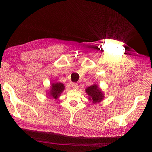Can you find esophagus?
I'll list each match as a JSON object with an SVG mask.
<instances>
[{"instance_id": "1", "label": "esophagus", "mask_w": 152, "mask_h": 152, "mask_svg": "<svg viewBox=\"0 0 152 152\" xmlns=\"http://www.w3.org/2000/svg\"><path fill=\"white\" fill-rule=\"evenodd\" d=\"M72 88L73 89H78V84L72 83Z\"/></svg>"}]
</instances>
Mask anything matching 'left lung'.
Returning <instances> with one entry per match:
<instances>
[{
    "label": "left lung",
    "mask_w": 152,
    "mask_h": 152,
    "mask_svg": "<svg viewBox=\"0 0 152 152\" xmlns=\"http://www.w3.org/2000/svg\"><path fill=\"white\" fill-rule=\"evenodd\" d=\"M86 93L88 94V99L90 101H92L93 104L99 103L101 102L104 98V92L101 88L96 84H93L85 89Z\"/></svg>",
    "instance_id": "left-lung-1"
}]
</instances>
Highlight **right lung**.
Returning a JSON list of instances; mask_svg holds the SVG:
<instances>
[{
	"mask_svg": "<svg viewBox=\"0 0 152 152\" xmlns=\"http://www.w3.org/2000/svg\"><path fill=\"white\" fill-rule=\"evenodd\" d=\"M65 89L64 84L61 82H52L51 83L50 88L46 92L48 98L53 99H58L61 96V94Z\"/></svg>",
	"mask_w": 152,
	"mask_h": 152,
	"instance_id": "1",
	"label": "right lung"
}]
</instances>
